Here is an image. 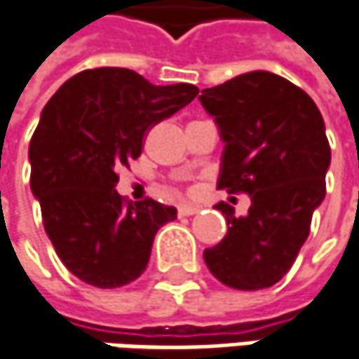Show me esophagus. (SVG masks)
Here are the masks:
<instances>
[{"mask_svg":"<svg viewBox=\"0 0 359 359\" xmlns=\"http://www.w3.org/2000/svg\"><path fill=\"white\" fill-rule=\"evenodd\" d=\"M199 205H180L179 207V215H182V217H189V215H195V213H199Z\"/></svg>","mask_w":359,"mask_h":359,"instance_id":"esophagus-1","label":"esophagus"}]
</instances>
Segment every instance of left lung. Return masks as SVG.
<instances>
[{"label":"left lung","mask_w":359,"mask_h":359,"mask_svg":"<svg viewBox=\"0 0 359 359\" xmlns=\"http://www.w3.org/2000/svg\"><path fill=\"white\" fill-rule=\"evenodd\" d=\"M199 101L225 144L217 189L252 199L245 217H236L225 203L215 205L225 213L227 233L203 258L223 285L268 288L290 270L313 211L325 199V121L303 89L268 71L203 89Z\"/></svg>","instance_id":"8db88e82"}]
</instances>
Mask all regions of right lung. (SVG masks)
<instances>
[{
    "mask_svg": "<svg viewBox=\"0 0 359 359\" xmlns=\"http://www.w3.org/2000/svg\"><path fill=\"white\" fill-rule=\"evenodd\" d=\"M191 83L152 85L130 69L71 76L44 105L30 140V189L62 264L97 288L130 285L146 270L154 236L177 209L123 203L117 168L142 152L146 130L189 105Z\"/></svg>",
    "mask_w": 359,
    "mask_h": 359,
    "instance_id": "right-lung-1",
    "label": "right lung"
}]
</instances>
